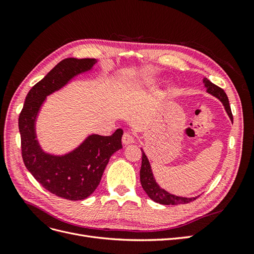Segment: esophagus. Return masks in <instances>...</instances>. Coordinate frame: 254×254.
<instances>
[{
    "label": "esophagus",
    "mask_w": 254,
    "mask_h": 254,
    "mask_svg": "<svg viewBox=\"0 0 254 254\" xmlns=\"http://www.w3.org/2000/svg\"><path fill=\"white\" fill-rule=\"evenodd\" d=\"M122 141H123V144H124V145L132 144V143H134V136H133V134H131L130 132H125L124 134H123Z\"/></svg>",
    "instance_id": "esophagus-1"
}]
</instances>
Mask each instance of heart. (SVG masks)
I'll use <instances>...</instances> for the list:
<instances>
[{
  "mask_svg": "<svg viewBox=\"0 0 254 254\" xmlns=\"http://www.w3.org/2000/svg\"><path fill=\"white\" fill-rule=\"evenodd\" d=\"M147 82H148V84H149V83H151V80H149V81H147Z\"/></svg>",
  "mask_w": 254,
  "mask_h": 254,
  "instance_id": "1",
  "label": "heart"
}]
</instances>
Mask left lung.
<instances>
[{
    "label": "left lung",
    "instance_id": "left-lung-1",
    "mask_svg": "<svg viewBox=\"0 0 254 254\" xmlns=\"http://www.w3.org/2000/svg\"><path fill=\"white\" fill-rule=\"evenodd\" d=\"M203 83H204V88L206 89V92L209 94L213 95L214 97H216L217 99L221 102V104L224 105L225 110L227 114L229 115L230 120L233 123V115L231 112V107H230L229 104V99L227 94L225 93V91L221 88L217 87L216 84H214L211 82L207 78H203ZM142 150V166H141V171H140V180L143 190L146 191V194L148 195V197L151 199V200L156 201L161 204H166V205H176V204H184V203H189L196 200V198L198 197H181V196H176L174 194L168 193L167 190L161 188L159 184L156 182L155 177H153L152 171H151V166L148 161L147 156L145 155L144 150Z\"/></svg>",
    "mask_w": 254,
    "mask_h": 254
}]
</instances>
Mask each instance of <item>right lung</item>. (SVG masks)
Segmentation results:
<instances>
[{"label": "right lung", "mask_w": 254, "mask_h": 254, "mask_svg": "<svg viewBox=\"0 0 254 254\" xmlns=\"http://www.w3.org/2000/svg\"><path fill=\"white\" fill-rule=\"evenodd\" d=\"M97 63L91 58H66L29 90L19 117L22 158L28 172L41 186L67 200H82L98 187L111 156L120 150L123 130L109 136L92 133L64 155L44 151L37 139L36 122L47 97L59 91Z\"/></svg>", "instance_id": "right-lung-1"}]
</instances>
